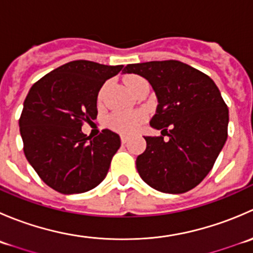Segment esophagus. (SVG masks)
I'll use <instances>...</instances> for the list:
<instances>
[{"label": "esophagus", "instance_id": "1", "mask_svg": "<svg viewBox=\"0 0 253 253\" xmlns=\"http://www.w3.org/2000/svg\"><path fill=\"white\" fill-rule=\"evenodd\" d=\"M121 142H122V144H126V143L128 142V138H127L126 136H121Z\"/></svg>", "mask_w": 253, "mask_h": 253}]
</instances>
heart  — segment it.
Listing matches in <instances>:
<instances>
[{
  "instance_id": "b5f03b06",
  "label": "heart",
  "mask_w": 253,
  "mask_h": 253,
  "mask_svg": "<svg viewBox=\"0 0 253 253\" xmlns=\"http://www.w3.org/2000/svg\"><path fill=\"white\" fill-rule=\"evenodd\" d=\"M144 78L139 77V76H129L126 78V85L132 93H134L137 88H138L139 84L144 83ZM105 86L101 88V90L99 91L98 99L100 100L101 95H103V91ZM145 120V115L143 112H115L108 119V125L111 129L119 132L122 134H132L138 129V127L143 124V121Z\"/></svg>"
}]
</instances>
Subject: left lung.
<instances>
[{
  "label": "left lung",
  "instance_id": "left-lung-1",
  "mask_svg": "<svg viewBox=\"0 0 253 253\" xmlns=\"http://www.w3.org/2000/svg\"><path fill=\"white\" fill-rule=\"evenodd\" d=\"M124 73L144 77L158 98L150 126L162 129V136L144 137L147 148L136 160L138 174L160 192L192 190L211 171L228 138L229 110L218 86L176 60L132 63Z\"/></svg>",
  "mask_w": 253,
  "mask_h": 253
}]
</instances>
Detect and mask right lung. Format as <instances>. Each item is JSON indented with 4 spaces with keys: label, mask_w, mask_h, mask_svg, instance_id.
<instances>
[{
    "label": "right lung",
    "mask_w": 253,
    "mask_h": 253,
    "mask_svg": "<svg viewBox=\"0 0 253 253\" xmlns=\"http://www.w3.org/2000/svg\"><path fill=\"white\" fill-rule=\"evenodd\" d=\"M122 67L72 61L30 88L19 119L23 150L39 177L57 192H86L108 174L121 145L119 134L103 129L90 138L82 126L96 119L99 90Z\"/></svg>",
    "instance_id": "add662e5"
}]
</instances>
